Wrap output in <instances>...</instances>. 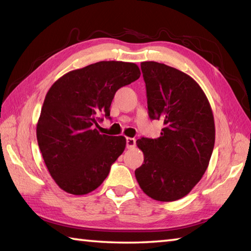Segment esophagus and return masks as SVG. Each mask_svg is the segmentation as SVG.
<instances>
[{"label":"esophagus","instance_id":"34e87169","mask_svg":"<svg viewBox=\"0 0 251 251\" xmlns=\"http://www.w3.org/2000/svg\"><path fill=\"white\" fill-rule=\"evenodd\" d=\"M136 146V139L135 138H130V137H127L126 138V147L128 149L131 148H135Z\"/></svg>","mask_w":251,"mask_h":251}]
</instances>
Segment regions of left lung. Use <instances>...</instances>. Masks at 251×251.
<instances>
[{"mask_svg": "<svg viewBox=\"0 0 251 251\" xmlns=\"http://www.w3.org/2000/svg\"><path fill=\"white\" fill-rule=\"evenodd\" d=\"M148 113L161 120L160 137L136 141L144 163L135 170L140 189L156 201L172 202L191 192L206 171L215 144L211 104L184 72L156 61L140 63Z\"/></svg>", "mask_w": 251, "mask_h": 251, "instance_id": "1", "label": "left lung"}]
</instances>
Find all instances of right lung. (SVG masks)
Returning a JSON list of instances; mask_svg holds the SVG:
<instances>
[{
    "mask_svg": "<svg viewBox=\"0 0 251 251\" xmlns=\"http://www.w3.org/2000/svg\"><path fill=\"white\" fill-rule=\"evenodd\" d=\"M140 76L133 62L100 61L63 75L45 98L36 128L45 165L59 188L74 195L98 189L126 147L124 136L100 134L116 91Z\"/></svg>",
    "mask_w": 251,
    "mask_h": 251,
    "instance_id": "obj_1",
    "label": "right lung"
}]
</instances>
